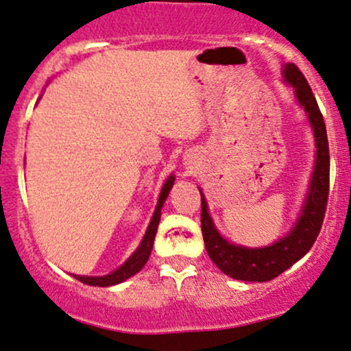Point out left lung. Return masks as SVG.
Here are the masks:
<instances>
[{"instance_id": "obj_1", "label": "left lung", "mask_w": 351, "mask_h": 351, "mask_svg": "<svg viewBox=\"0 0 351 351\" xmlns=\"http://www.w3.org/2000/svg\"><path fill=\"white\" fill-rule=\"evenodd\" d=\"M285 82L294 90L299 106L307 114V119L315 138V167L312 171L309 191L304 201L302 210L296 223L285 237L268 245V247L250 248L235 245L223 239L214 226L209 214L208 201L201 193V230L204 239L206 252L209 258L223 274L242 281L263 282L276 278L278 274L293 267L301 260L317 239L327 209L328 181H330V155L325 122L317 101L302 71L294 63L282 66Z\"/></svg>"}]
</instances>
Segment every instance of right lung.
<instances>
[{"label": "right lung", "instance_id": "add662e5", "mask_svg": "<svg viewBox=\"0 0 351 351\" xmlns=\"http://www.w3.org/2000/svg\"><path fill=\"white\" fill-rule=\"evenodd\" d=\"M173 183H175V175H170L167 178V181H165L162 191H160L157 208H155V213L154 216H152V221L149 223V227H147V232L145 235H143L141 245H138L137 250H135L132 255L125 260L124 265H121L119 268L114 269L112 273L104 274V276H82V274H73V278H77L78 281H82L88 286H101V288H108V286L119 285V282L129 280V278L134 276L135 273L141 271V269L145 267L147 260H149L152 253V248H154V240L158 229L160 216H162L163 202L167 201Z\"/></svg>", "mask_w": 351, "mask_h": 351}]
</instances>
